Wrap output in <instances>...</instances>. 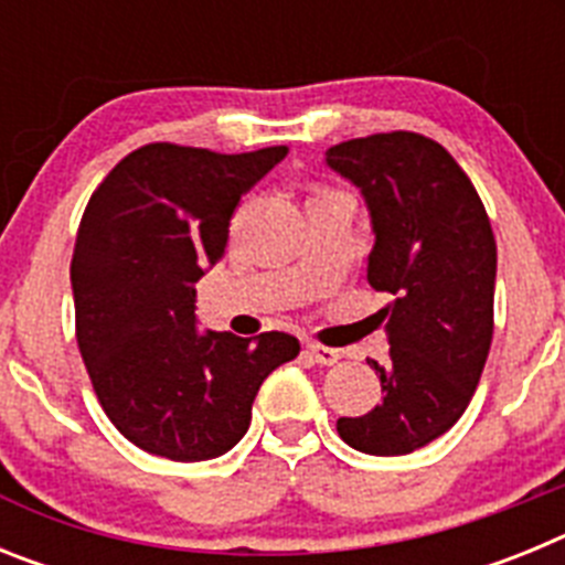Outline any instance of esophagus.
I'll use <instances>...</instances> for the list:
<instances>
[{
  "mask_svg": "<svg viewBox=\"0 0 565 565\" xmlns=\"http://www.w3.org/2000/svg\"><path fill=\"white\" fill-rule=\"evenodd\" d=\"M306 351L317 364H337L339 362V351L337 348H328V344L306 342Z\"/></svg>",
  "mask_w": 565,
  "mask_h": 565,
  "instance_id": "1",
  "label": "esophagus"
}]
</instances>
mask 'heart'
Returning a JSON list of instances; mask_svg holds the SVG:
<instances>
[{
  "label": "heart",
  "instance_id": "heart-1",
  "mask_svg": "<svg viewBox=\"0 0 565 565\" xmlns=\"http://www.w3.org/2000/svg\"><path fill=\"white\" fill-rule=\"evenodd\" d=\"M326 194H331V189H326V186H313L311 201H317V198H326Z\"/></svg>",
  "mask_w": 565,
  "mask_h": 565
}]
</instances>
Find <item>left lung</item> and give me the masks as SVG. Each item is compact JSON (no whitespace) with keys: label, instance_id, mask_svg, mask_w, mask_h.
<instances>
[{"label":"left lung","instance_id":"1","mask_svg":"<svg viewBox=\"0 0 565 565\" xmlns=\"http://www.w3.org/2000/svg\"><path fill=\"white\" fill-rule=\"evenodd\" d=\"M371 206L367 282L391 294L382 402L337 433L353 450L407 456L463 416L495 331V234L476 186L427 135L393 129L328 149Z\"/></svg>","mask_w":565,"mask_h":565}]
</instances>
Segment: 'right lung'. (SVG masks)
Instances as JSON below:
<instances>
[{"label": "right lung", "instance_id": "add662e5", "mask_svg": "<svg viewBox=\"0 0 565 565\" xmlns=\"http://www.w3.org/2000/svg\"><path fill=\"white\" fill-rule=\"evenodd\" d=\"M288 147L212 152L147 143L115 163L73 248L76 339L89 382L127 441L206 461L246 436L259 384L299 353L282 331H194V282L226 254L239 198Z\"/></svg>", "mask_w": 565, "mask_h": 565}]
</instances>
